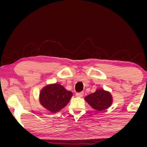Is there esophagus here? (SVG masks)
<instances>
[{
	"label": "esophagus",
	"mask_w": 147,
	"mask_h": 147,
	"mask_svg": "<svg viewBox=\"0 0 147 147\" xmlns=\"http://www.w3.org/2000/svg\"><path fill=\"white\" fill-rule=\"evenodd\" d=\"M76 96L77 97H82L83 96V92H80V93H76Z\"/></svg>",
	"instance_id": "esophagus-1"
}]
</instances>
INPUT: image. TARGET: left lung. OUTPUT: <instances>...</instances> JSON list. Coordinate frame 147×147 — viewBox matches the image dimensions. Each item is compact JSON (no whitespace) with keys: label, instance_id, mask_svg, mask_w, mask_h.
Listing matches in <instances>:
<instances>
[{"label":"left lung","instance_id":"left-lung-1","mask_svg":"<svg viewBox=\"0 0 147 147\" xmlns=\"http://www.w3.org/2000/svg\"><path fill=\"white\" fill-rule=\"evenodd\" d=\"M85 101L96 111H102L111 107L113 98L111 93L102 88L96 91L85 97Z\"/></svg>","mask_w":147,"mask_h":147}]
</instances>
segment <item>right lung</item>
<instances>
[{
  "label": "right lung",
  "instance_id": "right-lung-1",
  "mask_svg": "<svg viewBox=\"0 0 147 147\" xmlns=\"http://www.w3.org/2000/svg\"><path fill=\"white\" fill-rule=\"evenodd\" d=\"M73 93L60 84H50L41 90L39 101L42 107L52 113L63 109L70 101Z\"/></svg>",
  "mask_w": 147,
  "mask_h": 147
}]
</instances>
